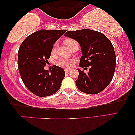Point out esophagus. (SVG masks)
<instances>
[{"label":"esophagus","instance_id":"obj_1","mask_svg":"<svg viewBox=\"0 0 135 135\" xmlns=\"http://www.w3.org/2000/svg\"><path fill=\"white\" fill-rule=\"evenodd\" d=\"M64 71H65L66 73H68L70 71V69H64Z\"/></svg>","mask_w":135,"mask_h":135}]
</instances>
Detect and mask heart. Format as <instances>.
<instances>
[{"instance_id":"heart-1","label":"heart","mask_w":135,"mask_h":135,"mask_svg":"<svg viewBox=\"0 0 135 135\" xmlns=\"http://www.w3.org/2000/svg\"><path fill=\"white\" fill-rule=\"evenodd\" d=\"M74 42H75L74 40L72 39V38H68V39H66L65 40V44L69 48L70 46L71 45V44L74 43ZM56 44H55L54 46H53L52 52H55V50H56ZM72 62H73V61L72 60H66V59H61V60H60V61H58V64L60 66H62V67L68 68L71 66Z\"/></svg>"}]
</instances>
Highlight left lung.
<instances>
[{
    "instance_id": "left-lung-1",
    "label": "left lung",
    "mask_w": 135,
    "mask_h": 135,
    "mask_svg": "<svg viewBox=\"0 0 135 135\" xmlns=\"http://www.w3.org/2000/svg\"><path fill=\"white\" fill-rule=\"evenodd\" d=\"M65 36L75 40L80 46V67L90 68L87 74L77 69L79 72L75 80L77 88L90 95L103 91L111 82L115 69V54L111 42L103 33L90 29L68 31Z\"/></svg>"
}]
</instances>
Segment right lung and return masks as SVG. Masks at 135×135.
<instances>
[{"instance_id":"obj_1","label":"right lung","mask_w":135,"mask_h":135,"mask_svg":"<svg viewBox=\"0 0 135 135\" xmlns=\"http://www.w3.org/2000/svg\"><path fill=\"white\" fill-rule=\"evenodd\" d=\"M65 32V29L38 30L27 36L20 46L18 66L21 79L29 91L38 97L58 91L65 76L64 69L59 66L54 65L50 71L44 69L53 45Z\"/></svg>"}]
</instances>
